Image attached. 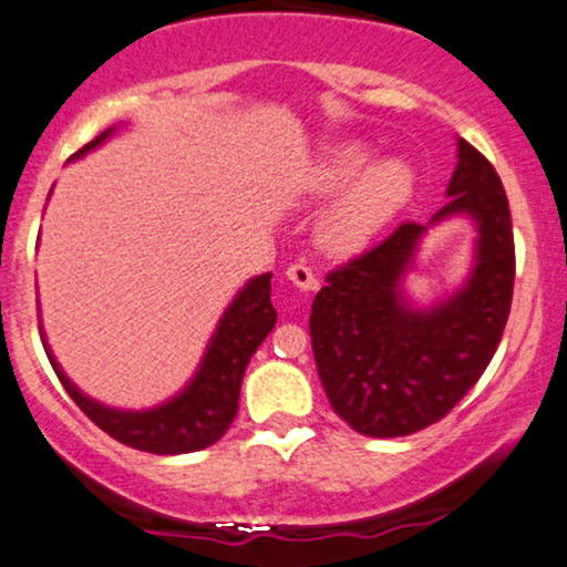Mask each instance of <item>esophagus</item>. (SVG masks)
<instances>
[{"instance_id":"obj_1","label":"esophagus","mask_w":567,"mask_h":567,"mask_svg":"<svg viewBox=\"0 0 567 567\" xmlns=\"http://www.w3.org/2000/svg\"><path fill=\"white\" fill-rule=\"evenodd\" d=\"M285 277L290 279L292 285H296L298 290H303V292H309V290H317V277L311 275V269L309 266H303V264H292L288 271H285Z\"/></svg>"}]
</instances>
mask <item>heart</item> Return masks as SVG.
Wrapping results in <instances>:
<instances>
[{
    "label": "heart",
    "instance_id": "b5f03b06",
    "mask_svg": "<svg viewBox=\"0 0 567 567\" xmlns=\"http://www.w3.org/2000/svg\"><path fill=\"white\" fill-rule=\"evenodd\" d=\"M370 159L365 143L343 141L324 148L306 173L317 197L332 194L315 224V239L328 256L347 258L365 250L413 197L415 171L402 157Z\"/></svg>",
    "mask_w": 567,
    "mask_h": 567
}]
</instances>
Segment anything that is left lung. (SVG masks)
I'll return each instance as SVG.
<instances>
[{
  "mask_svg": "<svg viewBox=\"0 0 567 567\" xmlns=\"http://www.w3.org/2000/svg\"><path fill=\"white\" fill-rule=\"evenodd\" d=\"M447 202L426 226L392 237L330 271L311 303L309 333L330 405L354 432L405 437L455 408L496 354L514 288V237L498 173L458 138ZM447 217L478 229L467 282L432 307L406 298V271L420 239Z\"/></svg>",
  "mask_w": 567,
  "mask_h": 567,
  "instance_id": "8db88e82",
  "label": "left lung"
}]
</instances>
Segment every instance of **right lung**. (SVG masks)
<instances>
[{"label": "right lung", "instance_id": "right-lung-1", "mask_svg": "<svg viewBox=\"0 0 567 567\" xmlns=\"http://www.w3.org/2000/svg\"><path fill=\"white\" fill-rule=\"evenodd\" d=\"M114 133L116 127L103 130L95 141H90L74 154V159L90 154ZM275 322L277 311L271 306V275L266 271V275L252 277L226 306L194 379L167 402L146 410L109 408L84 394L58 365L42 324H39V333H42L48 360L61 379L63 389L93 424L112 434L114 440H120L122 445L135 447V451L178 455L202 451V447L224 437L239 410V386H243L247 362L261 347L264 338L271 333Z\"/></svg>", "mask_w": 567, "mask_h": 567}]
</instances>
